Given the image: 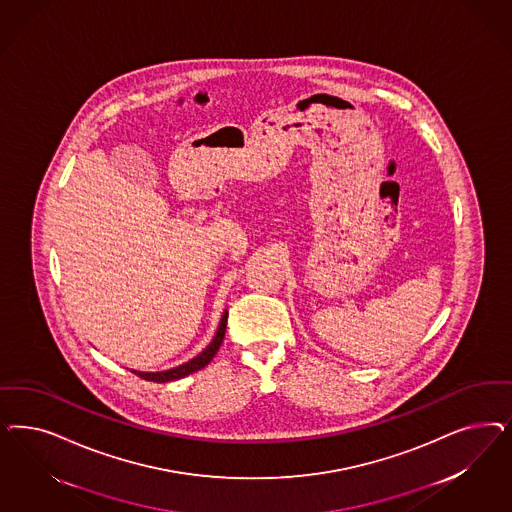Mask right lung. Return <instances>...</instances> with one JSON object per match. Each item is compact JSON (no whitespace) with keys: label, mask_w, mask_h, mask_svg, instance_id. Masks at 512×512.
<instances>
[{"label":"right lung","mask_w":512,"mask_h":512,"mask_svg":"<svg viewBox=\"0 0 512 512\" xmlns=\"http://www.w3.org/2000/svg\"><path fill=\"white\" fill-rule=\"evenodd\" d=\"M226 324H228V313L222 314V320H220V326L216 331L215 339L209 347L205 348L198 358L190 360V362L182 363L175 369H169V371H162V373H139V371H133L135 375H139L141 379L150 380V382H169V380L182 379L186 375H192L199 369H203L207 363L211 362L218 352V348L224 341V335H226Z\"/></svg>","instance_id":"add662e5"}]
</instances>
